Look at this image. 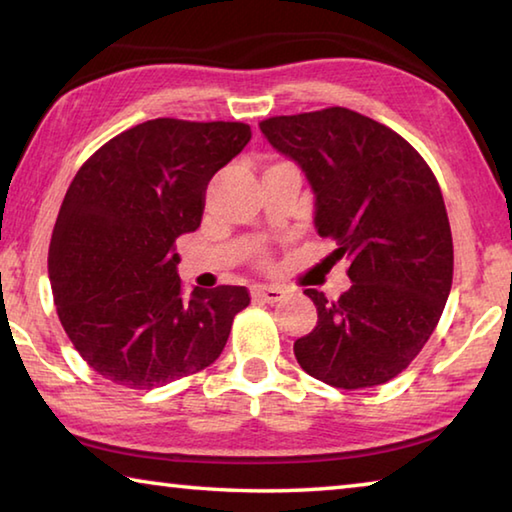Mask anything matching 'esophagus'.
<instances>
[{
  "instance_id": "esophagus-1",
  "label": "esophagus",
  "mask_w": 512,
  "mask_h": 512,
  "mask_svg": "<svg viewBox=\"0 0 512 512\" xmlns=\"http://www.w3.org/2000/svg\"><path fill=\"white\" fill-rule=\"evenodd\" d=\"M253 297H257V300H264V302H280L284 297V291L280 286H266V284H259V286H253Z\"/></svg>"
}]
</instances>
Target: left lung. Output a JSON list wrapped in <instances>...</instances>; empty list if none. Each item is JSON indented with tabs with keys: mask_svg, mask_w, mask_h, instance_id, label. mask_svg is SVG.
Here are the masks:
<instances>
[{
	"mask_svg": "<svg viewBox=\"0 0 512 512\" xmlns=\"http://www.w3.org/2000/svg\"><path fill=\"white\" fill-rule=\"evenodd\" d=\"M302 167L315 194V230L349 259L338 300L306 288L318 324L293 351L306 374L340 389L396 378L430 340L452 286L454 250L430 165L394 129L347 107L259 123ZM333 259V262H336Z\"/></svg>",
	"mask_w": 512,
	"mask_h": 512,
	"instance_id": "left-lung-1",
	"label": "left lung"
}]
</instances>
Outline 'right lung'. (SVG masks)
I'll return each instance as SVG.
<instances>
[{"instance_id":"right-lung-1","label":"right lung","mask_w":512,"mask_h":512,"mask_svg":"<svg viewBox=\"0 0 512 512\" xmlns=\"http://www.w3.org/2000/svg\"><path fill=\"white\" fill-rule=\"evenodd\" d=\"M250 141L246 123L154 118L111 138L73 176L49 246L58 318L102 378L154 389L219 358L246 286L183 295L176 237L197 230L206 188Z\"/></svg>"}]
</instances>
